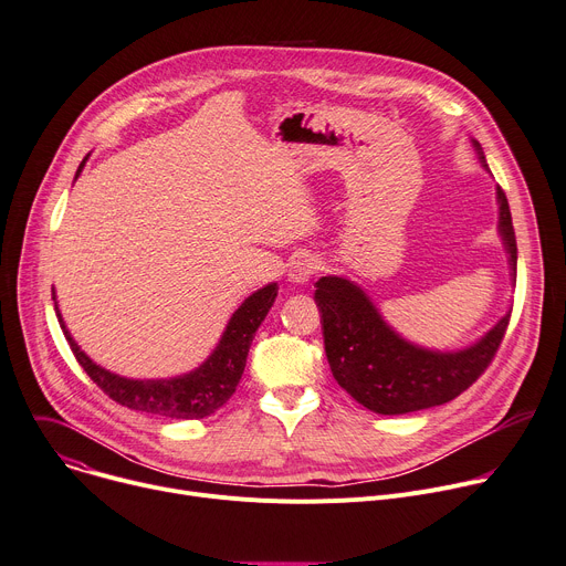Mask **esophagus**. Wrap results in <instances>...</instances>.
Segmentation results:
<instances>
[{
  "label": "esophagus",
  "instance_id": "esophagus-1",
  "mask_svg": "<svg viewBox=\"0 0 566 566\" xmlns=\"http://www.w3.org/2000/svg\"><path fill=\"white\" fill-rule=\"evenodd\" d=\"M319 258L313 255V253H301L296 255L292 263H290V270H287V276L292 283H306L311 281L317 272H319Z\"/></svg>",
  "mask_w": 566,
  "mask_h": 566
}]
</instances>
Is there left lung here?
Here are the masks:
<instances>
[{
	"label": "left lung",
	"mask_w": 566,
	"mask_h": 566,
	"mask_svg": "<svg viewBox=\"0 0 566 566\" xmlns=\"http://www.w3.org/2000/svg\"><path fill=\"white\" fill-rule=\"evenodd\" d=\"M481 151V145H475ZM481 158L485 160L483 151ZM499 197V227L516 274V240L507 197ZM315 301L324 319V349L331 371L358 403L378 415H406L460 397L492 365L505 337V315L481 342L458 354H434L401 339L389 328L360 287L322 276Z\"/></svg>",
	"instance_id": "left-lung-1"
}]
</instances>
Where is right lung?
Returning <instances> with one entry per match:
<instances>
[{
  "label": "right lung",
  "mask_w": 566,
  "mask_h": 566,
  "mask_svg": "<svg viewBox=\"0 0 566 566\" xmlns=\"http://www.w3.org/2000/svg\"><path fill=\"white\" fill-rule=\"evenodd\" d=\"M83 163L76 169V177L83 169ZM276 294H279L276 283L251 294L231 317L212 356L199 369L179 378H169V380H128L102 369L85 356L76 346V342L70 337L59 308H56V317L76 363L115 403L138 412L167 417V419H203L214 410H220L235 392L247 365L251 339L258 326L268 317ZM52 298H54V292H52Z\"/></svg>",
  "instance_id": "add662e5"
}]
</instances>
